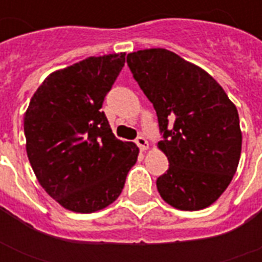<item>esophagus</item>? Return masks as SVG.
<instances>
[{
	"label": "esophagus",
	"mask_w": 262,
	"mask_h": 262,
	"mask_svg": "<svg viewBox=\"0 0 262 262\" xmlns=\"http://www.w3.org/2000/svg\"><path fill=\"white\" fill-rule=\"evenodd\" d=\"M136 144L137 146H139V148H140V150H142V151H146V150H147L148 148V142L147 140H146V139H144V137H137L136 139Z\"/></svg>",
	"instance_id": "34e87169"
}]
</instances>
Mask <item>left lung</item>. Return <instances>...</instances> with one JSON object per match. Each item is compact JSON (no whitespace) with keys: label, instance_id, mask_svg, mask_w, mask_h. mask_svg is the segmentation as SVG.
<instances>
[{"label":"left lung","instance_id":"1","mask_svg":"<svg viewBox=\"0 0 262 262\" xmlns=\"http://www.w3.org/2000/svg\"><path fill=\"white\" fill-rule=\"evenodd\" d=\"M135 80L153 103L170 167L160 196L180 210H201L225 192L242 154L238 112L213 77L167 49L127 54Z\"/></svg>","mask_w":262,"mask_h":262}]
</instances>
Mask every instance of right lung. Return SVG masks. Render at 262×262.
Here are the masks:
<instances>
[{
	"label": "right lung",
	"instance_id": "right-lung-1",
	"mask_svg": "<svg viewBox=\"0 0 262 262\" xmlns=\"http://www.w3.org/2000/svg\"><path fill=\"white\" fill-rule=\"evenodd\" d=\"M126 53L91 56L49 74L24 118L26 153L37 181L64 209L92 213L114 203L139 147L116 139L103 99Z\"/></svg>",
	"mask_w": 262,
	"mask_h": 262
}]
</instances>
